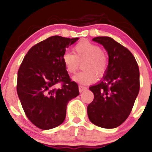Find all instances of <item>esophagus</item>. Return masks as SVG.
Listing matches in <instances>:
<instances>
[{"label": "esophagus", "instance_id": "obj_1", "mask_svg": "<svg viewBox=\"0 0 152 152\" xmlns=\"http://www.w3.org/2000/svg\"><path fill=\"white\" fill-rule=\"evenodd\" d=\"M87 89V88L86 86H81V85H79V86H78V90H79V91L81 92H83V91H85V90H86Z\"/></svg>", "mask_w": 152, "mask_h": 152}]
</instances>
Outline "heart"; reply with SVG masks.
<instances>
[{
  "mask_svg": "<svg viewBox=\"0 0 152 152\" xmlns=\"http://www.w3.org/2000/svg\"><path fill=\"white\" fill-rule=\"evenodd\" d=\"M66 71L73 74L82 64V71L73 76L78 83L88 84L96 80L97 76H102L108 66V58L105 52L97 45L88 41L78 43L73 48V53L66 52L62 57Z\"/></svg>",
  "mask_w": 152,
  "mask_h": 152,
  "instance_id": "1",
  "label": "heart"
}]
</instances>
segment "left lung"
Wrapping results in <instances>:
<instances>
[{"label":"left lung","mask_w":152,"mask_h":152,"mask_svg":"<svg viewBox=\"0 0 152 152\" xmlns=\"http://www.w3.org/2000/svg\"><path fill=\"white\" fill-rule=\"evenodd\" d=\"M93 41L104 47L109 64L103 79L89 89L93 102L87 107L88 118L105 129L116 128L129 116L139 91V69L135 58L126 47L108 36Z\"/></svg>","instance_id":"left-lung-1"}]
</instances>
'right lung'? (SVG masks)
Wrapping results in <instances>:
<instances>
[{"label": "right lung", "mask_w": 152, "mask_h": 152, "mask_svg": "<svg viewBox=\"0 0 152 152\" xmlns=\"http://www.w3.org/2000/svg\"><path fill=\"white\" fill-rule=\"evenodd\" d=\"M78 39L59 36L46 38L28 51L19 68V99L28 118L41 129L61 124L68 102L79 94L78 84L71 81L62 61L66 48Z\"/></svg>", "instance_id": "obj_1"}]
</instances>
